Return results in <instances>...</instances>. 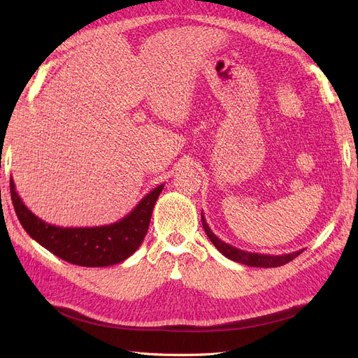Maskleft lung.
<instances>
[{
    "mask_svg": "<svg viewBox=\"0 0 358 358\" xmlns=\"http://www.w3.org/2000/svg\"><path fill=\"white\" fill-rule=\"evenodd\" d=\"M201 222H203V229L208 234L210 242L215 245V248L218 251L225 255L227 258L233 259L236 263H242L245 266H251V267H279L284 266L291 259H294L297 255H300L305 249H300V251L291 252V254H284V255H267V254H257V252H248L242 251V249H237L229 243L222 242L220 237H216L215 233L210 230V227L206 222L203 212H201Z\"/></svg>",
    "mask_w": 358,
    "mask_h": 358,
    "instance_id": "left-lung-1",
    "label": "left lung"
}]
</instances>
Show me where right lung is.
Returning <instances> with one entry per match:
<instances>
[{"label":"right lung","mask_w":358,"mask_h":358,"mask_svg":"<svg viewBox=\"0 0 358 358\" xmlns=\"http://www.w3.org/2000/svg\"><path fill=\"white\" fill-rule=\"evenodd\" d=\"M164 185H158L122 220L100 227H58L32 213L17 196L10 179L13 208L25 231L49 252L76 266L106 267L122 263L142 245L150 216Z\"/></svg>","instance_id":"obj_1"}]
</instances>
